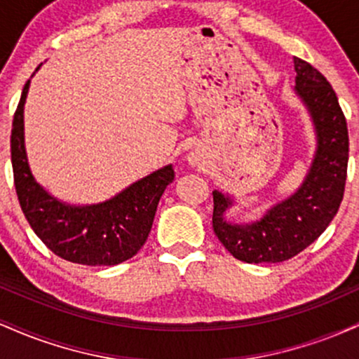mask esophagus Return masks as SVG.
Masks as SVG:
<instances>
[{
    "label": "esophagus",
    "instance_id": "1",
    "mask_svg": "<svg viewBox=\"0 0 359 359\" xmlns=\"http://www.w3.org/2000/svg\"><path fill=\"white\" fill-rule=\"evenodd\" d=\"M197 160H199V158H197V155H196V154H191V155H189V162H191L192 165H196Z\"/></svg>",
    "mask_w": 359,
    "mask_h": 359
}]
</instances>
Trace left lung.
Instances as JSON below:
<instances>
[{"instance_id": "1", "label": "left lung", "mask_w": 359, "mask_h": 359, "mask_svg": "<svg viewBox=\"0 0 359 359\" xmlns=\"http://www.w3.org/2000/svg\"><path fill=\"white\" fill-rule=\"evenodd\" d=\"M295 96L306 106L316 133V151L302 184L258 221L231 222L229 194L212 191V228L224 248L246 263H278L295 257L325 231L343 201L349 138L334 89L306 60L294 59Z\"/></svg>"}]
</instances>
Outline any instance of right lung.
<instances>
[{"label":"right lung","mask_w":359,"mask_h":359,"mask_svg":"<svg viewBox=\"0 0 359 359\" xmlns=\"http://www.w3.org/2000/svg\"><path fill=\"white\" fill-rule=\"evenodd\" d=\"M28 89L30 79L23 88L11 128L15 189L28 224L52 253L67 262L111 266L135 257L145 245L160 197L174 180V168H158L104 203L76 205L57 199L36 182L28 163L23 121Z\"/></svg>","instance_id":"1"}]
</instances>
